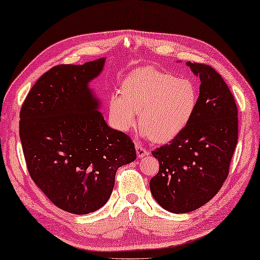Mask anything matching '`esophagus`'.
Returning a JSON list of instances; mask_svg holds the SVG:
<instances>
[{"instance_id":"34e87169","label":"esophagus","mask_w":260,"mask_h":260,"mask_svg":"<svg viewBox=\"0 0 260 260\" xmlns=\"http://www.w3.org/2000/svg\"><path fill=\"white\" fill-rule=\"evenodd\" d=\"M136 152H137V157L138 158H142L144 156L149 155V151L145 149L144 147L139 144H136Z\"/></svg>"}]
</instances>
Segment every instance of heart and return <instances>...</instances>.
Wrapping results in <instances>:
<instances>
[{"label":"heart","mask_w":260,"mask_h":260,"mask_svg":"<svg viewBox=\"0 0 260 260\" xmlns=\"http://www.w3.org/2000/svg\"><path fill=\"white\" fill-rule=\"evenodd\" d=\"M123 96L110 100V116L116 129L128 132L140 112L142 135L166 144L187 128L197 111L199 91L189 78L145 67L124 79Z\"/></svg>","instance_id":"b5f03b06"}]
</instances>
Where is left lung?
Segmentation results:
<instances>
[{
  "label": "left lung",
  "mask_w": 260,
  "mask_h": 260,
  "mask_svg": "<svg viewBox=\"0 0 260 260\" xmlns=\"http://www.w3.org/2000/svg\"><path fill=\"white\" fill-rule=\"evenodd\" d=\"M186 65L201 82L197 111L181 135L152 151L159 172L151 178L150 192L172 213H188L214 198L238 142V110L223 78L211 66Z\"/></svg>",
  "instance_id": "left-lung-1"
}]
</instances>
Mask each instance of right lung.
<instances>
[{
    "label": "right lung",
    "mask_w": 260,
    "mask_h": 260,
    "mask_svg": "<svg viewBox=\"0 0 260 260\" xmlns=\"http://www.w3.org/2000/svg\"><path fill=\"white\" fill-rule=\"evenodd\" d=\"M105 57L83 65H58L42 75L20 112L26 167L57 208L88 214L108 202L118 168L136 160L130 137L114 130L100 112L89 87Z\"/></svg>",
    "instance_id": "1"
}]
</instances>
